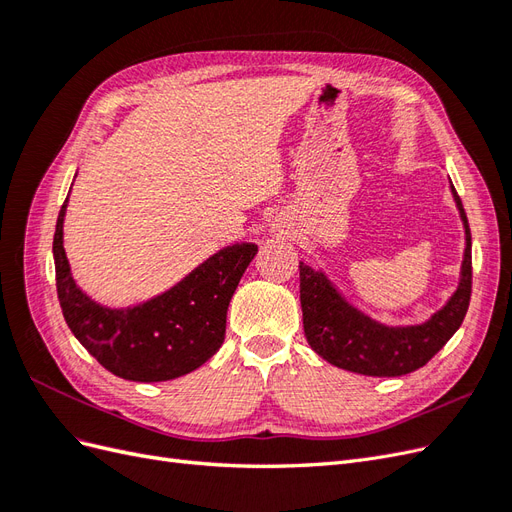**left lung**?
<instances>
[{"label":"left lung","mask_w":512,"mask_h":512,"mask_svg":"<svg viewBox=\"0 0 512 512\" xmlns=\"http://www.w3.org/2000/svg\"><path fill=\"white\" fill-rule=\"evenodd\" d=\"M451 192L466 232L457 290L421 324L391 327L354 307L320 269L299 262L301 309L307 344L324 361L363 376L395 378L423 367L455 335L466 318L472 294V235L461 198Z\"/></svg>","instance_id":"8db88e82"}]
</instances>
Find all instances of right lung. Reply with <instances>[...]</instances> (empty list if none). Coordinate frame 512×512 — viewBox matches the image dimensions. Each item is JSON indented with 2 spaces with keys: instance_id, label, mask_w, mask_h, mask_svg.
Here are the masks:
<instances>
[{
  "instance_id": "1",
  "label": "right lung",
  "mask_w": 512,
  "mask_h": 512,
  "mask_svg": "<svg viewBox=\"0 0 512 512\" xmlns=\"http://www.w3.org/2000/svg\"><path fill=\"white\" fill-rule=\"evenodd\" d=\"M66 207L59 211L53 258L59 305L70 331L111 374L132 382H164L190 374L224 344L226 312L256 243H232L173 288L130 307H106L76 284L64 250Z\"/></svg>"
}]
</instances>
